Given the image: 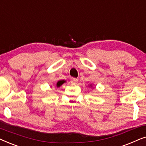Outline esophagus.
Instances as JSON below:
<instances>
[{"instance_id":"1","label":"esophagus","mask_w":146,"mask_h":146,"mask_svg":"<svg viewBox=\"0 0 146 146\" xmlns=\"http://www.w3.org/2000/svg\"><path fill=\"white\" fill-rule=\"evenodd\" d=\"M78 81V80L77 78H73L72 79V82L73 84L77 83Z\"/></svg>"}]
</instances>
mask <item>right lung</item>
<instances>
[{
	"instance_id": "add662e5",
	"label": "right lung",
	"mask_w": 146,
	"mask_h": 146,
	"mask_svg": "<svg viewBox=\"0 0 146 146\" xmlns=\"http://www.w3.org/2000/svg\"><path fill=\"white\" fill-rule=\"evenodd\" d=\"M65 82V81L64 80H60V81H58L57 82V84H56V86H57V87H59V86H60L63 83H64Z\"/></svg>"
}]
</instances>
